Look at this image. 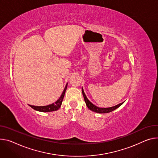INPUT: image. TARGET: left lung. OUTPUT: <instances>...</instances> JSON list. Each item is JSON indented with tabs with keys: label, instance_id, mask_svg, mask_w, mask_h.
Instances as JSON below:
<instances>
[{
	"label": "left lung",
	"instance_id": "8db88e82",
	"mask_svg": "<svg viewBox=\"0 0 158 158\" xmlns=\"http://www.w3.org/2000/svg\"><path fill=\"white\" fill-rule=\"evenodd\" d=\"M82 95L84 96V101H85V104H86V106H88V108L93 111H94L96 113H110L113 110H114L115 109L118 108L119 106H120L123 103H121L116 106H112V107H110V108H99L95 105H94L88 99V98L86 97V96H85V93H84V91L83 90V88H82Z\"/></svg>",
	"mask_w": 158,
	"mask_h": 158
}]
</instances>
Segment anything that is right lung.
<instances>
[{"instance_id": "1", "label": "right lung", "mask_w": 158, "mask_h": 158, "mask_svg": "<svg viewBox=\"0 0 158 158\" xmlns=\"http://www.w3.org/2000/svg\"><path fill=\"white\" fill-rule=\"evenodd\" d=\"M67 88V84H66L65 87L60 97L54 103H52V104L47 105V106H33V105H30V106L33 109H34L36 111H41V112H50V111H56L57 110H59L61 106V105H62V101H63V99H64Z\"/></svg>"}]
</instances>
